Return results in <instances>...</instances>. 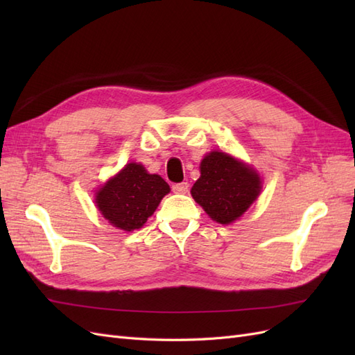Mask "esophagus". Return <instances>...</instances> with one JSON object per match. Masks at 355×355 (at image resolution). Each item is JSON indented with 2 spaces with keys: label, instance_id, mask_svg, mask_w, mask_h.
<instances>
[{
  "label": "esophagus",
  "instance_id": "34e87169",
  "mask_svg": "<svg viewBox=\"0 0 355 355\" xmlns=\"http://www.w3.org/2000/svg\"><path fill=\"white\" fill-rule=\"evenodd\" d=\"M188 189H189L188 182H182V184L173 185V191L176 192V194H187Z\"/></svg>",
  "mask_w": 355,
  "mask_h": 355
}]
</instances>
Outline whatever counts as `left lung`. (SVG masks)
<instances>
[{"instance_id":"1","label":"left lung","mask_w":355,"mask_h":355,"mask_svg":"<svg viewBox=\"0 0 355 355\" xmlns=\"http://www.w3.org/2000/svg\"><path fill=\"white\" fill-rule=\"evenodd\" d=\"M200 173L191 196L213 220L222 225L241 218L261 194L259 173L227 153H209L201 159Z\"/></svg>"}]
</instances>
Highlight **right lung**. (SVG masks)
<instances>
[{
	"label": "right lung",
	"instance_id": "1",
	"mask_svg": "<svg viewBox=\"0 0 355 355\" xmlns=\"http://www.w3.org/2000/svg\"><path fill=\"white\" fill-rule=\"evenodd\" d=\"M168 192L163 178L148 173L142 164L128 163L98 189L94 200L112 227L130 232L144 227Z\"/></svg>",
	"mask_w": 355,
	"mask_h": 355
}]
</instances>
